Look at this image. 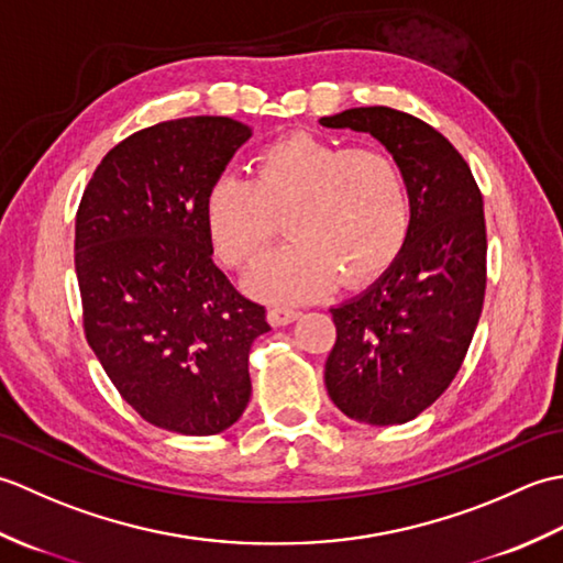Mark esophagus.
Returning <instances> with one entry per match:
<instances>
[{"instance_id":"1","label":"esophagus","mask_w":563,"mask_h":563,"mask_svg":"<svg viewBox=\"0 0 563 563\" xmlns=\"http://www.w3.org/2000/svg\"><path fill=\"white\" fill-rule=\"evenodd\" d=\"M297 317H300V312H297V309H290V307H273V309H268V314H266L271 327H288V324H292Z\"/></svg>"}]
</instances>
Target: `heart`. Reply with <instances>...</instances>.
<instances>
[{
  "instance_id": "obj_1",
  "label": "heart",
  "mask_w": 563,
  "mask_h": 563,
  "mask_svg": "<svg viewBox=\"0 0 563 563\" xmlns=\"http://www.w3.org/2000/svg\"><path fill=\"white\" fill-rule=\"evenodd\" d=\"M288 214L290 244L246 273L263 302H305L385 273L411 230V188L401 164L379 147H345L292 135L258 152L254 178L222 174L206 196V230L227 266L254 261Z\"/></svg>"
}]
</instances>
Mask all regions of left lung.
<instances>
[{
	"instance_id": "8db88e82",
	"label": "left lung",
	"mask_w": 563,
	"mask_h": 563,
	"mask_svg": "<svg viewBox=\"0 0 563 563\" xmlns=\"http://www.w3.org/2000/svg\"><path fill=\"white\" fill-rule=\"evenodd\" d=\"M369 133L409 178L411 230L391 266L331 307V401L357 423L394 426L426 411L457 375L486 290L484 200L462 154L421 118L363 106L319 121Z\"/></svg>"
}]
</instances>
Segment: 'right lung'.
Masks as SVG:
<instances>
[{
  "instance_id": "right-lung-1",
  "label": "right lung",
  "mask_w": 563,
  "mask_h": 563,
  "mask_svg": "<svg viewBox=\"0 0 563 563\" xmlns=\"http://www.w3.org/2000/svg\"><path fill=\"white\" fill-rule=\"evenodd\" d=\"M251 130L190 115L125 137L93 172L75 224L84 331L147 423L214 435L244 413L266 309L214 266L206 196Z\"/></svg>"
}]
</instances>
